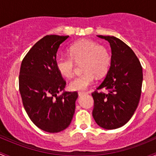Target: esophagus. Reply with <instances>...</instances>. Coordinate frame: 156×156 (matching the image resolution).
<instances>
[{"instance_id":"1","label":"esophagus","mask_w":156,"mask_h":156,"mask_svg":"<svg viewBox=\"0 0 156 156\" xmlns=\"http://www.w3.org/2000/svg\"><path fill=\"white\" fill-rule=\"evenodd\" d=\"M88 94V93L85 92V91H79V92H78L79 96H83V95H84V94Z\"/></svg>"}]
</instances>
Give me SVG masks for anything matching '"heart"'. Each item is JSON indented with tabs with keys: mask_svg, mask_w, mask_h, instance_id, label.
Segmentation results:
<instances>
[{
	"mask_svg": "<svg viewBox=\"0 0 156 156\" xmlns=\"http://www.w3.org/2000/svg\"><path fill=\"white\" fill-rule=\"evenodd\" d=\"M69 56H58L55 66L61 75L67 79L73 76L76 64H81L83 71L69 84L73 91H83L93 84L94 76L101 77L107 73L111 56L108 49L91 40H82L73 43L68 49Z\"/></svg>",
	"mask_w": 156,
	"mask_h": 156,
	"instance_id": "heart-1",
	"label": "heart"
}]
</instances>
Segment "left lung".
Returning <instances> with one entry per match:
<instances>
[{
  "label": "left lung",
  "mask_w": 156,
  "mask_h": 156,
  "mask_svg": "<svg viewBox=\"0 0 156 156\" xmlns=\"http://www.w3.org/2000/svg\"><path fill=\"white\" fill-rule=\"evenodd\" d=\"M112 50L110 70L101 84L91 93L94 99L92 115L96 123L105 129H115L132 117L140 98L143 70L134 51L113 36H102ZM105 89L107 93L98 92Z\"/></svg>",
  "instance_id": "8db88e82"
}]
</instances>
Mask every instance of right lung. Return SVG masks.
<instances>
[{"label":"right lung","instance_id":"1","mask_svg":"<svg viewBox=\"0 0 156 156\" xmlns=\"http://www.w3.org/2000/svg\"><path fill=\"white\" fill-rule=\"evenodd\" d=\"M69 36L46 35L28 51L21 64L19 86L22 104L34 124L43 131L57 133L70 124L76 91H65L66 81L55 66L56 53Z\"/></svg>","mask_w":156,"mask_h":156}]
</instances>
